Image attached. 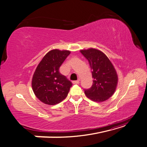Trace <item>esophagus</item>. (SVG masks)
Masks as SVG:
<instances>
[{
    "mask_svg": "<svg viewBox=\"0 0 147 147\" xmlns=\"http://www.w3.org/2000/svg\"><path fill=\"white\" fill-rule=\"evenodd\" d=\"M73 84H79V83H80V80H76V81H73Z\"/></svg>",
    "mask_w": 147,
    "mask_h": 147,
    "instance_id": "1",
    "label": "esophagus"
}]
</instances>
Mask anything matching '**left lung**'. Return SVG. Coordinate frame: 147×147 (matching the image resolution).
<instances>
[{
  "label": "left lung",
  "mask_w": 147,
  "mask_h": 147,
  "mask_svg": "<svg viewBox=\"0 0 147 147\" xmlns=\"http://www.w3.org/2000/svg\"><path fill=\"white\" fill-rule=\"evenodd\" d=\"M90 64L93 78V84L85 89L88 98L95 102H102L108 99L115 91L118 76L115 69L106 55L94 48L80 51Z\"/></svg>",
  "instance_id": "obj_1"
}]
</instances>
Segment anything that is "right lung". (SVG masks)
Listing matches in <instances>:
<instances>
[{"label": "right lung", "instance_id": "right-lung-1", "mask_svg": "<svg viewBox=\"0 0 147 147\" xmlns=\"http://www.w3.org/2000/svg\"><path fill=\"white\" fill-rule=\"evenodd\" d=\"M70 53L68 50H52L37 65L32 87L36 96L45 104L55 105L67 97L72 83L60 73L59 68Z\"/></svg>", "mask_w": 147, "mask_h": 147}]
</instances>
